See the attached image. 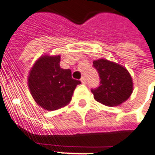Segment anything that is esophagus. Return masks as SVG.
<instances>
[{"label": "esophagus", "mask_w": 155, "mask_h": 155, "mask_svg": "<svg viewBox=\"0 0 155 155\" xmlns=\"http://www.w3.org/2000/svg\"><path fill=\"white\" fill-rule=\"evenodd\" d=\"M81 83H83V84H85V83L87 82V80H86V77H85V76H83V77H81Z\"/></svg>", "instance_id": "esophagus-1"}]
</instances>
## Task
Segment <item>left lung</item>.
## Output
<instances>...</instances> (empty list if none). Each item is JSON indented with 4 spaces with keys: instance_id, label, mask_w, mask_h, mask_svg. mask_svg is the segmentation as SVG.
I'll list each match as a JSON object with an SVG mask.
<instances>
[{
    "instance_id": "8db88e82",
    "label": "left lung",
    "mask_w": 155,
    "mask_h": 155,
    "mask_svg": "<svg viewBox=\"0 0 155 155\" xmlns=\"http://www.w3.org/2000/svg\"><path fill=\"white\" fill-rule=\"evenodd\" d=\"M100 78V86L92 90L96 101L106 106H117L130 97L133 80L126 68L107 59L93 61Z\"/></svg>"
}]
</instances>
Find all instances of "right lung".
I'll return each instance as SVG.
<instances>
[{
  "mask_svg": "<svg viewBox=\"0 0 155 155\" xmlns=\"http://www.w3.org/2000/svg\"><path fill=\"white\" fill-rule=\"evenodd\" d=\"M60 55H43L31 68L27 77L30 93L35 102L50 111L69 104L76 86L81 84L73 79L70 69L60 67Z\"/></svg>",
  "mask_w": 155,
  "mask_h": 155,
  "instance_id": "obj_1",
  "label": "right lung"
}]
</instances>
